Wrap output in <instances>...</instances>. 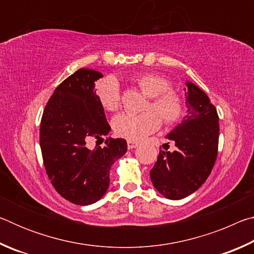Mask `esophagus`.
Here are the masks:
<instances>
[{
	"label": "esophagus",
	"instance_id": "1",
	"mask_svg": "<svg viewBox=\"0 0 254 254\" xmlns=\"http://www.w3.org/2000/svg\"><path fill=\"white\" fill-rule=\"evenodd\" d=\"M137 142H133V141H127V148L128 149H134L137 147Z\"/></svg>",
	"mask_w": 254,
	"mask_h": 254
}]
</instances>
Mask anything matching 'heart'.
<instances>
[{"label":"heart","instance_id":"1","mask_svg":"<svg viewBox=\"0 0 254 254\" xmlns=\"http://www.w3.org/2000/svg\"><path fill=\"white\" fill-rule=\"evenodd\" d=\"M134 81L141 92L150 97L144 109L147 112L142 114H119L112 121V127L118 136L136 142L156 132L160 127L161 121L166 126L179 122L186 112V103L182 94L171 88L173 81L169 77L145 72L136 76ZM95 94L105 111L115 112L121 106V89L113 77H106L98 81Z\"/></svg>","mask_w":254,"mask_h":254}]
</instances>
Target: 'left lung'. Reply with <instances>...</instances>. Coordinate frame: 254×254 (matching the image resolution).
Segmentation results:
<instances>
[{
  "instance_id": "left-lung-1",
  "label": "left lung",
  "mask_w": 254,
  "mask_h": 254,
  "mask_svg": "<svg viewBox=\"0 0 254 254\" xmlns=\"http://www.w3.org/2000/svg\"><path fill=\"white\" fill-rule=\"evenodd\" d=\"M188 113L168 134L174 152L162 151L150 170L154 188L169 199L196 191L212 171L217 158L220 124L216 107L196 85L187 83Z\"/></svg>"
}]
</instances>
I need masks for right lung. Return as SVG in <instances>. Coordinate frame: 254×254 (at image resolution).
Here are the masks:
<instances>
[{"label": "right lung", "instance_id": "1", "mask_svg": "<svg viewBox=\"0 0 254 254\" xmlns=\"http://www.w3.org/2000/svg\"><path fill=\"white\" fill-rule=\"evenodd\" d=\"M102 74L80 68L60 83L50 96L40 122L44 166L54 188L76 205L101 199L110 185V169L127 150L124 139H106L105 147L88 148L89 140L110 133L94 83Z\"/></svg>", "mask_w": 254, "mask_h": 254}]
</instances>
